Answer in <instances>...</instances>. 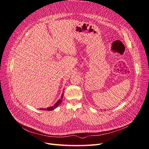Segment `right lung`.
Listing matches in <instances>:
<instances>
[{
	"label": "right lung",
	"mask_w": 149,
	"mask_h": 149,
	"mask_svg": "<svg viewBox=\"0 0 149 149\" xmlns=\"http://www.w3.org/2000/svg\"><path fill=\"white\" fill-rule=\"evenodd\" d=\"M63 94H62V95H61V99H60L59 100H58L55 104H54V106H51V107H47V108H46V109H40V110H46V111H53L54 109H55V108H56L58 106H59L60 104L61 103V102H62V98H63Z\"/></svg>",
	"instance_id": "add662e5"
}]
</instances>
